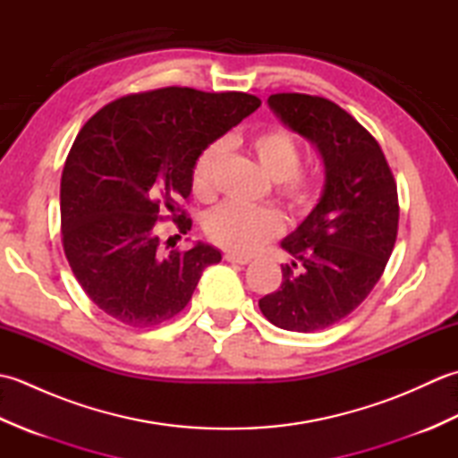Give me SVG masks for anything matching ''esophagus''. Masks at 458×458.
<instances>
[{
	"label": "esophagus",
	"mask_w": 458,
	"mask_h": 458,
	"mask_svg": "<svg viewBox=\"0 0 458 458\" xmlns=\"http://www.w3.org/2000/svg\"><path fill=\"white\" fill-rule=\"evenodd\" d=\"M224 259H226L228 264H238V266H246V264H250V258H248V256L232 254V251H228V254H224Z\"/></svg>",
	"instance_id": "obj_1"
}]
</instances>
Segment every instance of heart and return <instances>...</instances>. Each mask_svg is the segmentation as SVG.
Returning <instances> with one entry per match:
<instances>
[{"instance_id":"b5f03b06","label":"heart","mask_w":458,"mask_h":458,"mask_svg":"<svg viewBox=\"0 0 458 458\" xmlns=\"http://www.w3.org/2000/svg\"><path fill=\"white\" fill-rule=\"evenodd\" d=\"M250 149L267 177L277 181L281 199L291 208L303 212L313 207L318 197V179L315 173L299 169L301 148L293 135L277 128L259 131L250 138ZM224 151H226L224 141H214L194 161L192 191L200 199L210 197ZM204 228L214 244L234 254H251L264 242L279 234L284 220L274 208H251L236 202H224L208 214Z\"/></svg>"}]
</instances>
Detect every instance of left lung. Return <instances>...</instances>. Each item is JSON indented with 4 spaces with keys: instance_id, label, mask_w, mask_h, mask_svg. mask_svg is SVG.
<instances>
[{
    "instance_id": "8db88e82",
    "label": "left lung",
    "mask_w": 458,
    "mask_h": 458,
    "mask_svg": "<svg viewBox=\"0 0 458 458\" xmlns=\"http://www.w3.org/2000/svg\"><path fill=\"white\" fill-rule=\"evenodd\" d=\"M267 106L315 145L325 182L315 208L281 240L300 274L281 266V287L259 309L271 325L313 333L352 313L384 274L397 236V189L377 141L335 102L274 94Z\"/></svg>"
}]
</instances>
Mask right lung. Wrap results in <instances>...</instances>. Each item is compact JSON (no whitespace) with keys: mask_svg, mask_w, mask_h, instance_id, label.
I'll use <instances>...</instances> for the list:
<instances>
[{"mask_svg":"<svg viewBox=\"0 0 458 458\" xmlns=\"http://www.w3.org/2000/svg\"><path fill=\"white\" fill-rule=\"evenodd\" d=\"M261 106L244 92L161 89L125 96L92 115L63 169V246L84 293L123 325L155 327L187 307L222 254L207 242L163 251L155 224L192 191L199 155ZM171 240V238H169Z\"/></svg>","mask_w":458,"mask_h":458,"instance_id":"right-lung-1","label":"right lung"}]
</instances>
